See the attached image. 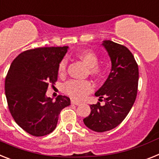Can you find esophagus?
Wrapping results in <instances>:
<instances>
[{"instance_id":"esophagus-1","label":"esophagus","mask_w":159,"mask_h":159,"mask_svg":"<svg viewBox=\"0 0 159 159\" xmlns=\"http://www.w3.org/2000/svg\"><path fill=\"white\" fill-rule=\"evenodd\" d=\"M80 102H78V101H75V100H71V104L73 105H76V106H78V105H80Z\"/></svg>"}]
</instances>
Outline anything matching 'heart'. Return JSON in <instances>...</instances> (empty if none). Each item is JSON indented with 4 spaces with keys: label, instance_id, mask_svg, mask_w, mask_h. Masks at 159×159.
<instances>
[{
    "label": "heart",
    "instance_id": "1",
    "mask_svg": "<svg viewBox=\"0 0 159 159\" xmlns=\"http://www.w3.org/2000/svg\"><path fill=\"white\" fill-rule=\"evenodd\" d=\"M78 57L89 69V74L93 77H100L103 74V70L98 66V57L90 50L81 51ZM66 61H62L59 66L58 72L61 76L66 73ZM92 89V85L89 81H70L66 85V91L71 98L74 99H81L89 93Z\"/></svg>",
    "mask_w": 159,
    "mask_h": 159
}]
</instances>
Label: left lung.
<instances>
[{
    "mask_svg": "<svg viewBox=\"0 0 159 159\" xmlns=\"http://www.w3.org/2000/svg\"><path fill=\"white\" fill-rule=\"evenodd\" d=\"M102 45L111 61V70L95 96L99 101L103 98L105 105H90V114L83 119L84 124L96 132L110 130L125 119L135 102L139 85V66L130 51L110 40Z\"/></svg>",
    "mask_w": 159,
    "mask_h": 159,
    "instance_id": "1",
    "label": "left lung"
}]
</instances>
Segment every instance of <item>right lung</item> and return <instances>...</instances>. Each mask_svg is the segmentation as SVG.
<instances>
[{
	"label": "right lung",
	"instance_id": "1",
	"mask_svg": "<svg viewBox=\"0 0 159 159\" xmlns=\"http://www.w3.org/2000/svg\"><path fill=\"white\" fill-rule=\"evenodd\" d=\"M69 47L29 49L13 60L5 78V96L9 111L20 128L33 136L49 134L56 128L62 109L70 105L68 97L56 100L46 96L49 84L58 76L59 64Z\"/></svg>",
	"mask_w": 159,
	"mask_h": 159
}]
</instances>
